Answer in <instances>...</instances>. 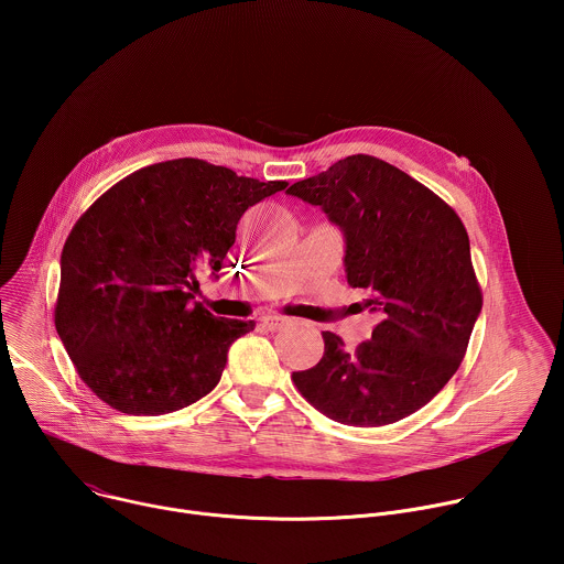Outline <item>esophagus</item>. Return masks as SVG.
Listing matches in <instances>:
<instances>
[{"label": "esophagus", "instance_id": "34e87169", "mask_svg": "<svg viewBox=\"0 0 564 564\" xmlns=\"http://www.w3.org/2000/svg\"><path fill=\"white\" fill-rule=\"evenodd\" d=\"M261 324H263L268 330L276 333V330H281V328H285V326L290 324V318H285V316H281V314H263V316H261Z\"/></svg>", "mask_w": 564, "mask_h": 564}]
</instances>
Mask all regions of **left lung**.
Here are the masks:
<instances>
[{
  "label": "left lung",
  "instance_id": "obj_1",
  "mask_svg": "<svg viewBox=\"0 0 564 564\" xmlns=\"http://www.w3.org/2000/svg\"><path fill=\"white\" fill-rule=\"evenodd\" d=\"M346 236L355 303L379 316L372 337L344 350L324 333V357L292 381L310 404L348 426H386L426 406L459 368L481 310L468 234L453 207L383 160L348 155L294 183Z\"/></svg>",
  "mask_w": 564,
  "mask_h": 564
}]
</instances>
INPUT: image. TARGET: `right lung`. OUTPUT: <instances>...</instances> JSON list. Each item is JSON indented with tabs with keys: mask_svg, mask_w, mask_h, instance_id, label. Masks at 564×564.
Returning a JSON list of instances; mask_svg holds the SVG:
<instances>
[{
	"mask_svg": "<svg viewBox=\"0 0 564 564\" xmlns=\"http://www.w3.org/2000/svg\"><path fill=\"white\" fill-rule=\"evenodd\" d=\"M285 187L178 158L133 172L77 218L62 250L55 328L105 404L153 417L214 390L229 346L254 321L194 301L198 274H216L240 216Z\"/></svg>",
	"mask_w": 564,
	"mask_h": 564,
	"instance_id": "right-lung-1",
	"label": "right lung"
}]
</instances>
